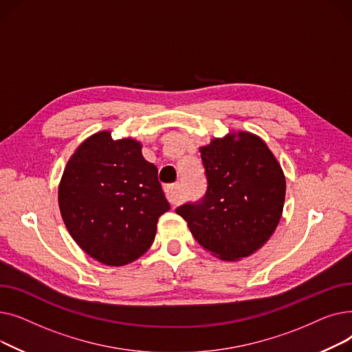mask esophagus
<instances>
[{"mask_svg": "<svg viewBox=\"0 0 352 352\" xmlns=\"http://www.w3.org/2000/svg\"><path fill=\"white\" fill-rule=\"evenodd\" d=\"M165 195L168 198L171 204H179L181 202V190L178 184H170V186H165Z\"/></svg>", "mask_w": 352, "mask_h": 352, "instance_id": "obj_1", "label": "esophagus"}]
</instances>
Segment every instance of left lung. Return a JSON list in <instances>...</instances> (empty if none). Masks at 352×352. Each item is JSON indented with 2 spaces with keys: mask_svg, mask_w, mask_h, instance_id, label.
Instances as JSON below:
<instances>
[{
  "mask_svg": "<svg viewBox=\"0 0 352 352\" xmlns=\"http://www.w3.org/2000/svg\"><path fill=\"white\" fill-rule=\"evenodd\" d=\"M208 181L199 202L177 208L198 244L224 261L260 250L278 226L285 175L264 140L248 131L199 148Z\"/></svg>",
  "mask_w": 352,
  "mask_h": 352,
  "instance_id": "obj_1",
  "label": "left lung"
}]
</instances>
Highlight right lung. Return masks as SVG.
<instances>
[{"mask_svg":"<svg viewBox=\"0 0 352 352\" xmlns=\"http://www.w3.org/2000/svg\"><path fill=\"white\" fill-rule=\"evenodd\" d=\"M134 138L111 131L88 137L71 155L58 186L64 224L98 263L121 267L151 247L158 218L170 210L158 170Z\"/></svg>","mask_w":352,"mask_h":352,"instance_id":"obj_1","label":"right lung"}]
</instances>
